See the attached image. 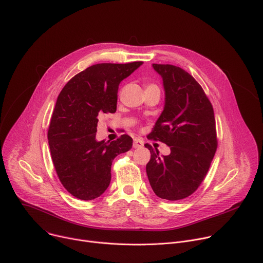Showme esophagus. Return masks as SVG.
<instances>
[{
  "mask_svg": "<svg viewBox=\"0 0 263 263\" xmlns=\"http://www.w3.org/2000/svg\"><path fill=\"white\" fill-rule=\"evenodd\" d=\"M143 146V141L140 138H135L133 141V147L134 148H140Z\"/></svg>",
  "mask_w": 263,
  "mask_h": 263,
  "instance_id": "obj_1",
  "label": "esophagus"
}]
</instances>
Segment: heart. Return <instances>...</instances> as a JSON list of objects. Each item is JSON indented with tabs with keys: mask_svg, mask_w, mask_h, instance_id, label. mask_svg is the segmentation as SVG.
<instances>
[{
	"mask_svg": "<svg viewBox=\"0 0 263 263\" xmlns=\"http://www.w3.org/2000/svg\"><path fill=\"white\" fill-rule=\"evenodd\" d=\"M152 85H154V84H151V85H148V86H152Z\"/></svg>",
	"mask_w": 263,
	"mask_h": 263,
	"instance_id": "1",
	"label": "heart"
}]
</instances>
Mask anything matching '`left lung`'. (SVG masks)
Listing matches in <instances>:
<instances>
[{"instance_id": "obj_1", "label": "left lung", "mask_w": 263, "mask_h": 263, "mask_svg": "<svg viewBox=\"0 0 263 263\" xmlns=\"http://www.w3.org/2000/svg\"><path fill=\"white\" fill-rule=\"evenodd\" d=\"M163 80L165 104L148 139L171 146V154L151 152L146 175L157 197L178 201L193 195L203 182L214 157L217 138L213 107L196 79L172 64H153Z\"/></svg>"}]
</instances>
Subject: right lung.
Here are the masks:
<instances>
[{
	"instance_id": "obj_1",
	"label": "right lung",
	"mask_w": 263,
	"mask_h": 263,
	"mask_svg": "<svg viewBox=\"0 0 263 263\" xmlns=\"http://www.w3.org/2000/svg\"><path fill=\"white\" fill-rule=\"evenodd\" d=\"M142 64L99 63L72 77L57 98L48 139L52 161L64 189L89 201L110 184L114 159L132 147L123 134L114 141H97L99 117L117 111L120 83Z\"/></svg>"
}]
</instances>
